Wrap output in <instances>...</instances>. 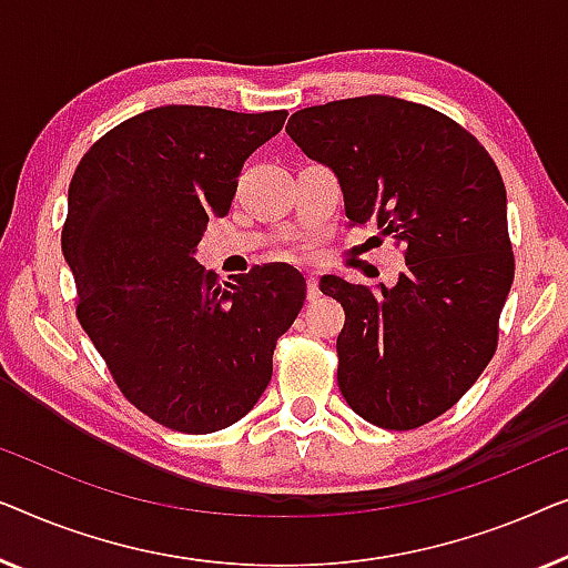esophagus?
Segmentation results:
<instances>
[{"label": "esophagus", "instance_id": "esophagus-1", "mask_svg": "<svg viewBox=\"0 0 568 568\" xmlns=\"http://www.w3.org/2000/svg\"><path fill=\"white\" fill-rule=\"evenodd\" d=\"M306 298L308 301L322 298V291H318V277L314 273L306 275Z\"/></svg>", "mask_w": 568, "mask_h": 568}]
</instances>
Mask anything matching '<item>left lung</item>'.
Masks as SVG:
<instances>
[{
    "label": "left lung",
    "instance_id": "left-lung-1",
    "mask_svg": "<svg viewBox=\"0 0 568 568\" xmlns=\"http://www.w3.org/2000/svg\"><path fill=\"white\" fill-rule=\"evenodd\" d=\"M285 131L337 174L349 223L404 246L394 285L322 277L345 308L337 381L383 429L440 417L489 365L515 277L507 193L481 143L417 102L365 94L293 113Z\"/></svg>",
    "mask_w": 568,
    "mask_h": 568
}]
</instances>
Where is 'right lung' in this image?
<instances>
[{
  "label": "right lung",
  "instance_id": "obj_1",
  "mask_svg": "<svg viewBox=\"0 0 568 568\" xmlns=\"http://www.w3.org/2000/svg\"><path fill=\"white\" fill-rule=\"evenodd\" d=\"M287 113L166 105L108 131L79 162L61 231L77 316L135 409L207 435L234 425L273 378L277 337L306 298L273 262L219 283L195 260L236 178Z\"/></svg>",
  "mask_w": 568,
  "mask_h": 568
}]
</instances>
